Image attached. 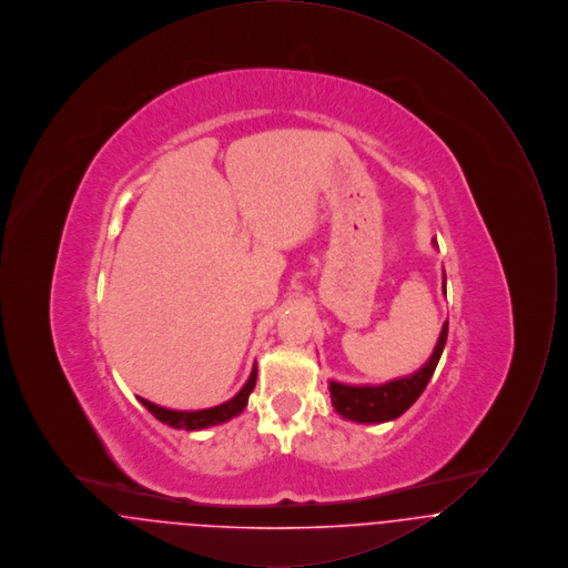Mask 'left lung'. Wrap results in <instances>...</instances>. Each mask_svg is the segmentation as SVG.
<instances>
[{"label":"left lung","instance_id":"obj_1","mask_svg":"<svg viewBox=\"0 0 568 568\" xmlns=\"http://www.w3.org/2000/svg\"><path fill=\"white\" fill-rule=\"evenodd\" d=\"M436 248V241H433ZM443 294H447V276L443 271ZM449 322L440 327L438 341L428 362L406 377L392 378L378 385H347L341 381H329V398L334 410L355 424H385L400 417L406 408L422 396L428 381L433 378L436 364L447 343Z\"/></svg>","mask_w":568,"mask_h":568}]
</instances>
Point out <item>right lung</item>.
I'll return each mask as SVG.
<instances>
[{
    "mask_svg": "<svg viewBox=\"0 0 568 568\" xmlns=\"http://www.w3.org/2000/svg\"><path fill=\"white\" fill-rule=\"evenodd\" d=\"M255 381H257V364H253V371L246 378L241 392L225 400L223 405L211 406V408H200V410H176V408H165V406L155 405L146 398H140L135 396L142 406L153 415L158 417L162 424L170 426V428H176V430H187V433H195V430H204V428H211V426H219V424H225L230 422L232 417L241 415L244 410V406L248 403V394L253 392L255 387Z\"/></svg>",
    "mask_w": 568,
    "mask_h": 568,
    "instance_id": "right-lung-1",
    "label": "right lung"
}]
</instances>
